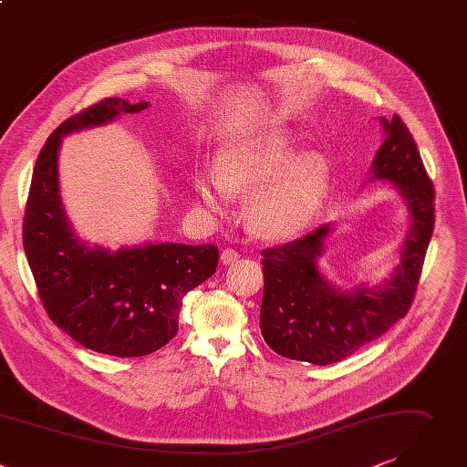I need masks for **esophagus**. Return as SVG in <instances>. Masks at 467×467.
<instances>
[{
	"label": "esophagus",
	"mask_w": 467,
	"mask_h": 467,
	"mask_svg": "<svg viewBox=\"0 0 467 467\" xmlns=\"http://www.w3.org/2000/svg\"><path fill=\"white\" fill-rule=\"evenodd\" d=\"M237 259H239V252L234 250V248H224V250L221 252V261H223L224 265H232V263H235Z\"/></svg>",
	"instance_id": "1"
}]
</instances>
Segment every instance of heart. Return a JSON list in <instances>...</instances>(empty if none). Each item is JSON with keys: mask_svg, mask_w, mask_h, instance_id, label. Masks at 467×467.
<instances>
[{"mask_svg": "<svg viewBox=\"0 0 467 467\" xmlns=\"http://www.w3.org/2000/svg\"><path fill=\"white\" fill-rule=\"evenodd\" d=\"M284 129H270L224 147L213 163L217 182L199 178L195 190L212 210H223L228 195H243L266 179L254 195L250 213L259 232L285 237L302 230L322 206L329 188V165L320 152L295 156Z\"/></svg>", "mask_w": 467, "mask_h": 467, "instance_id": "b5f03b06", "label": "heart"}]
</instances>
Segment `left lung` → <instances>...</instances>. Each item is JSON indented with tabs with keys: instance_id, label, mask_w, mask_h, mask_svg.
Wrapping results in <instances>:
<instances>
[{
	"instance_id": "1",
	"label": "left lung",
	"mask_w": 467,
	"mask_h": 467,
	"mask_svg": "<svg viewBox=\"0 0 467 467\" xmlns=\"http://www.w3.org/2000/svg\"><path fill=\"white\" fill-rule=\"evenodd\" d=\"M381 121L387 138L371 165L374 178L394 182L412 215L401 265L378 289L342 293L329 287L317 268L327 224L261 250L265 289L259 327L277 355L313 364L338 362L387 333L414 302L434 230V185L403 119L394 114L392 121Z\"/></svg>"
}]
</instances>
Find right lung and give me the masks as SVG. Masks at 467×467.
I'll return each instance as SVG.
<instances>
[{"label":"right lung","instance_id":"obj_1","mask_svg":"<svg viewBox=\"0 0 467 467\" xmlns=\"http://www.w3.org/2000/svg\"><path fill=\"white\" fill-rule=\"evenodd\" d=\"M147 107L109 98L58 125L36 158L24 215V250L47 317L84 348L112 357H143L174 338L183 296L219 265L215 244L89 248L66 221L57 180L60 138Z\"/></svg>","mask_w":467,"mask_h":467}]
</instances>
